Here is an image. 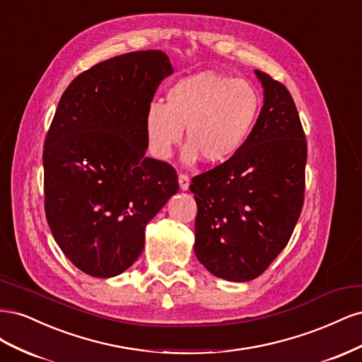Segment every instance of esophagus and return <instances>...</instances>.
<instances>
[{"instance_id":"34e87169","label":"esophagus","mask_w":362,"mask_h":362,"mask_svg":"<svg viewBox=\"0 0 362 362\" xmlns=\"http://www.w3.org/2000/svg\"><path fill=\"white\" fill-rule=\"evenodd\" d=\"M178 182H180L181 190H187L189 185H190V178L187 177V175L180 173V175H178Z\"/></svg>"}]
</instances>
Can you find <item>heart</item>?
Masks as SVG:
<instances>
[{
  "label": "heart",
  "mask_w": 362,
  "mask_h": 362,
  "mask_svg": "<svg viewBox=\"0 0 362 362\" xmlns=\"http://www.w3.org/2000/svg\"><path fill=\"white\" fill-rule=\"evenodd\" d=\"M168 103H151L145 115L148 145L157 158H169L187 134L184 160L201 156L210 164L231 160L245 146L261 110L255 86L233 76L202 72L175 83Z\"/></svg>",
  "instance_id": "heart-1"
}]
</instances>
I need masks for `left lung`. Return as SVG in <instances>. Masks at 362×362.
I'll list each match as a JSON object with an SVG mask.
<instances>
[{
    "label": "left lung",
    "mask_w": 362,
    "mask_h": 362,
    "mask_svg": "<svg viewBox=\"0 0 362 362\" xmlns=\"http://www.w3.org/2000/svg\"><path fill=\"white\" fill-rule=\"evenodd\" d=\"M264 89L257 124L231 160L196 175L194 254L214 276L258 278L287 246L303 206L306 140L287 87L255 71Z\"/></svg>",
    "instance_id": "1"
}]
</instances>
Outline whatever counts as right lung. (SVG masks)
<instances>
[{
	"mask_svg": "<svg viewBox=\"0 0 362 362\" xmlns=\"http://www.w3.org/2000/svg\"><path fill=\"white\" fill-rule=\"evenodd\" d=\"M173 72L163 51L95 64L60 98L43 146L45 214L57 245L95 278L125 272L145 246V228L178 192L177 172L145 157V115Z\"/></svg>",
	"mask_w": 362,
	"mask_h": 362,
	"instance_id": "right-lung-1",
	"label": "right lung"
}]
</instances>
